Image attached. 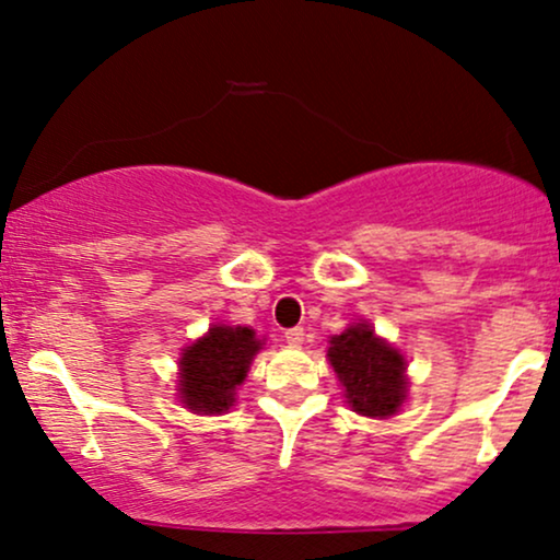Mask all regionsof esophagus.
Masks as SVG:
<instances>
[{"mask_svg":"<svg viewBox=\"0 0 560 560\" xmlns=\"http://www.w3.org/2000/svg\"><path fill=\"white\" fill-rule=\"evenodd\" d=\"M284 339H287V345L300 347L302 341H305V331H302V328H289V331H284Z\"/></svg>","mask_w":560,"mask_h":560,"instance_id":"obj_1","label":"esophagus"}]
</instances>
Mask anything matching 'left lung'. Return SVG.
Here are the masks:
<instances>
[{"mask_svg":"<svg viewBox=\"0 0 560 560\" xmlns=\"http://www.w3.org/2000/svg\"><path fill=\"white\" fill-rule=\"evenodd\" d=\"M328 360L345 383L354 412L390 417L401 407L407 390L404 357L381 341L368 323H357L345 334L334 336Z\"/></svg>","mask_w":560,"mask_h":560,"instance_id":"left-lung-1","label":"left lung"}]
</instances>
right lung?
Returning <instances> with one entry per match:
<instances>
[{
    "label": "right lung",
    "instance_id": "add662e5",
    "mask_svg": "<svg viewBox=\"0 0 560 560\" xmlns=\"http://www.w3.org/2000/svg\"><path fill=\"white\" fill-rule=\"evenodd\" d=\"M258 349L260 341L253 328L213 326L203 339L182 352V404L203 415L226 412L234 401V388L245 381Z\"/></svg>",
    "mask_w": 560,
    "mask_h": 560
}]
</instances>
